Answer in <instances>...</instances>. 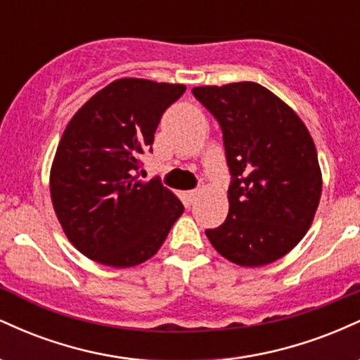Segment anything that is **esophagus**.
<instances>
[{
    "label": "esophagus",
    "instance_id": "esophagus-1",
    "mask_svg": "<svg viewBox=\"0 0 360 360\" xmlns=\"http://www.w3.org/2000/svg\"><path fill=\"white\" fill-rule=\"evenodd\" d=\"M198 194H200V191H196V189H191V191H186V193H184V200H186V203L191 205L193 201L196 200V198H198Z\"/></svg>",
    "mask_w": 360,
    "mask_h": 360
}]
</instances>
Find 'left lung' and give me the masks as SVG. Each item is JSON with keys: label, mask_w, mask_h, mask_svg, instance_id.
Wrapping results in <instances>:
<instances>
[{"label": "left lung", "mask_w": 360, "mask_h": 360, "mask_svg": "<svg viewBox=\"0 0 360 360\" xmlns=\"http://www.w3.org/2000/svg\"><path fill=\"white\" fill-rule=\"evenodd\" d=\"M193 94L221 128L232 176L229 217L206 237L238 266L274 262L304 237L320 203L311 135L286 103L257 82L201 86Z\"/></svg>", "instance_id": "obj_1"}]
</instances>
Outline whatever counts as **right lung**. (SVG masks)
Returning <instances> with one entry per match:
<instances>
[{
	"label": "right lung",
	"instance_id": "add662e5",
	"mask_svg": "<svg viewBox=\"0 0 360 360\" xmlns=\"http://www.w3.org/2000/svg\"><path fill=\"white\" fill-rule=\"evenodd\" d=\"M186 86L113 81L74 115L51 171L52 205L81 254L111 267L146 262L184 206L159 179L137 181L160 118Z\"/></svg>",
	"mask_w": 360,
	"mask_h": 360
}]
</instances>
